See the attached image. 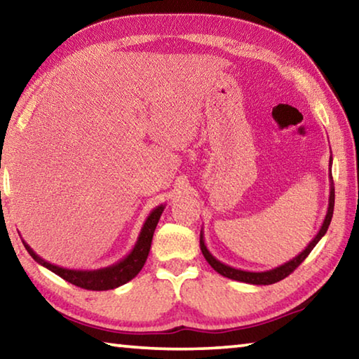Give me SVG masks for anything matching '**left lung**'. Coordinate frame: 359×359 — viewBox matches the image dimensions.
<instances>
[{"instance_id":"obj_1","label":"left lung","mask_w":359,"mask_h":359,"mask_svg":"<svg viewBox=\"0 0 359 359\" xmlns=\"http://www.w3.org/2000/svg\"><path fill=\"white\" fill-rule=\"evenodd\" d=\"M331 166H332V158L330 160V201H327V212L325 215L323 224H321V228L317 233V236H315V238L309 242V245L304 248V250L297 255V257H294L293 259H290V261H287V263H283V264L277 266V267H274V269H269V271L252 272V271L236 269V267H233V266H228V264L222 263V261H218L214 255L208 250V247H205V242H204V233L201 229V234H199V247H201V252L204 255L205 261H208V263L214 267V271H217L220 276L228 277V278H231V280H238V282H244V283H250V285H272L276 282L283 280L285 277H288L291 272H293L296 267L309 257V253L313 250V247L318 244L320 239L326 234L327 228H330L332 212H334V184H332Z\"/></svg>"}]
</instances>
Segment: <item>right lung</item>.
<instances>
[{
    "instance_id": "right-lung-1",
    "label": "right lung",
    "mask_w": 359,
    "mask_h": 359,
    "mask_svg": "<svg viewBox=\"0 0 359 359\" xmlns=\"http://www.w3.org/2000/svg\"><path fill=\"white\" fill-rule=\"evenodd\" d=\"M165 210V204L156 205V208L150 212L149 217L145 218V222L139 233V238L136 241L133 250L126 255L123 259L117 261V263L107 267H101V269L93 271H82V269H68V267H60L57 264L48 263V261L42 259L39 255H36L32 247H29L25 241L22 239L23 245L32 255V258L39 263L41 266L47 267L48 271L55 272L57 276L65 278L66 282H69L76 287H81L85 290H93V291H104V290H114L117 287H121L126 282H130L131 278H135L139 271L142 269L145 264V259L149 257L151 238H154L155 228L158 224V220Z\"/></svg>"
}]
</instances>
